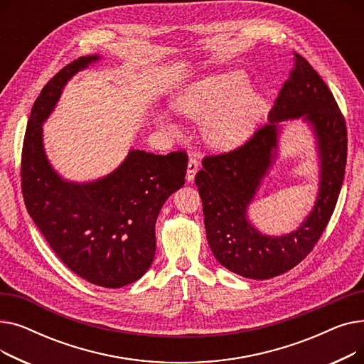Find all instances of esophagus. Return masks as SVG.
I'll use <instances>...</instances> for the list:
<instances>
[{
  "label": "esophagus",
  "mask_w": 364,
  "mask_h": 364,
  "mask_svg": "<svg viewBox=\"0 0 364 364\" xmlns=\"http://www.w3.org/2000/svg\"><path fill=\"white\" fill-rule=\"evenodd\" d=\"M198 169H199V162H198V159H196V158H190V159H188V164H187V176H186L187 181H193Z\"/></svg>",
  "instance_id": "esophagus-1"
}]
</instances>
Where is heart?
Segmentation results:
<instances>
[{
	"label": "heart",
	"instance_id": "heart-1",
	"mask_svg": "<svg viewBox=\"0 0 364 364\" xmlns=\"http://www.w3.org/2000/svg\"><path fill=\"white\" fill-rule=\"evenodd\" d=\"M247 90V81L239 72L206 78L180 95L176 110L188 119L205 121L203 134L214 147L232 149L251 136L265 109L259 95ZM168 127L176 131L174 124Z\"/></svg>",
	"mask_w": 364,
	"mask_h": 364
}]
</instances>
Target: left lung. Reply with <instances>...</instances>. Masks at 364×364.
<instances>
[{
    "label": "left lung",
    "mask_w": 364,
    "mask_h": 364,
    "mask_svg": "<svg viewBox=\"0 0 364 364\" xmlns=\"http://www.w3.org/2000/svg\"><path fill=\"white\" fill-rule=\"evenodd\" d=\"M294 69L279 91L270 124L235 150L205 156L196 174L206 239L217 261L247 279H270L294 269L307 257L326 228L347 165L346 118L332 91L313 66L294 53ZM302 117L315 129L321 156V187L312 214L298 231L280 238L261 235L245 209L275 156L278 122Z\"/></svg>",
    "instance_id": "8db88e82"
}]
</instances>
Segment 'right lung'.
Listing matches in <instances>:
<instances>
[{
  "label": "right lung",
  "mask_w": 364,
  "mask_h": 364,
  "mask_svg": "<svg viewBox=\"0 0 364 364\" xmlns=\"http://www.w3.org/2000/svg\"><path fill=\"white\" fill-rule=\"evenodd\" d=\"M99 60L84 55L57 72L38 95L22 149V193L36 227L75 274L103 288L139 280L156 251L155 224L165 200L184 184L187 153L131 150L118 169L92 183L65 181L43 147V122L65 84Z\"/></svg>",
  "instance_id": "add662e5"
}]
</instances>
